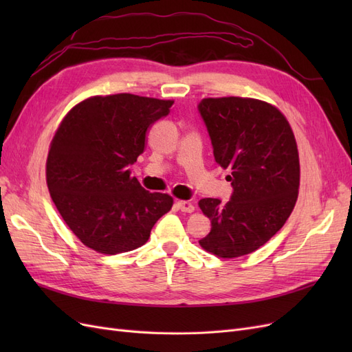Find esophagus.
Wrapping results in <instances>:
<instances>
[{
	"instance_id": "esophagus-1",
	"label": "esophagus",
	"mask_w": 352,
	"mask_h": 352,
	"mask_svg": "<svg viewBox=\"0 0 352 352\" xmlns=\"http://www.w3.org/2000/svg\"><path fill=\"white\" fill-rule=\"evenodd\" d=\"M176 206L180 211H184V212H194L195 211L194 204H192V202H189V201H177Z\"/></svg>"
}]
</instances>
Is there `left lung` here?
I'll list each match as a JSON object with an SVG mask.
<instances>
[{
	"mask_svg": "<svg viewBox=\"0 0 352 352\" xmlns=\"http://www.w3.org/2000/svg\"><path fill=\"white\" fill-rule=\"evenodd\" d=\"M198 110L233 186L226 204L198 202L211 221L199 245L220 258L242 257L274 236L295 207L301 173L295 136L282 111L261 100L204 98Z\"/></svg>",
	"mask_w": 352,
	"mask_h": 352,
	"instance_id": "8db88e82",
	"label": "left lung"
}]
</instances>
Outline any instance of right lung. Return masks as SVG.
Segmentation results:
<instances>
[{
  "label": "right lung",
  "mask_w": 352,
  "mask_h": 352,
  "mask_svg": "<svg viewBox=\"0 0 352 352\" xmlns=\"http://www.w3.org/2000/svg\"><path fill=\"white\" fill-rule=\"evenodd\" d=\"M172 100L95 95L65 116L50 144L47 185L69 229L88 248L114 255L142 247L173 198L131 176L151 124Z\"/></svg>",
  "instance_id": "add662e5"
}]
</instances>
